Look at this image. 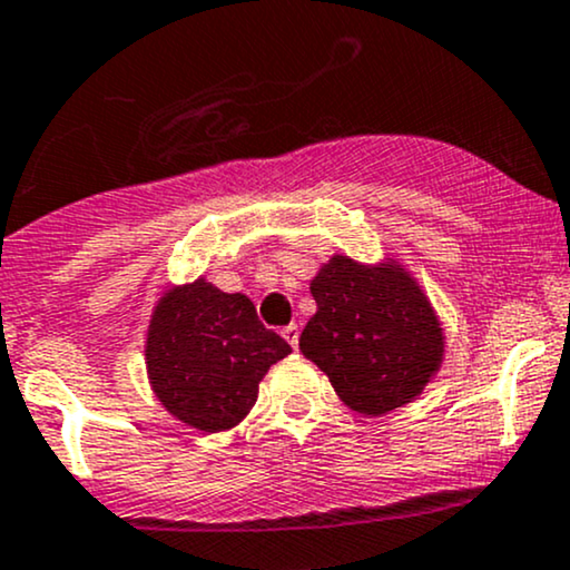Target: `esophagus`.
<instances>
[{
    "mask_svg": "<svg viewBox=\"0 0 570 570\" xmlns=\"http://www.w3.org/2000/svg\"><path fill=\"white\" fill-rule=\"evenodd\" d=\"M281 335H284V340L292 345V348H297L299 345V326L297 324L284 326V330H281Z\"/></svg>",
    "mask_w": 570,
    "mask_h": 570,
    "instance_id": "34e87169",
    "label": "esophagus"
}]
</instances>
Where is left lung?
<instances>
[{
    "label": "left lung",
    "mask_w": 570,
    "mask_h": 570,
    "mask_svg": "<svg viewBox=\"0 0 570 570\" xmlns=\"http://www.w3.org/2000/svg\"><path fill=\"white\" fill-rule=\"evenodd\" d=\"M316 313L299 351L351 410L383 415L421 396L444 358V332L404 265L335 254L311 281Z\"/></svg>",
    "instance_id": "obj_1"
}]
</instances>
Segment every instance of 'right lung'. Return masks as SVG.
<instances>
[{"instance_id":"add662e5","label":"right lung","mask_w":570,"mask_h":570,"mask_svg":"<svg viewBox=\"0 0 570 570\" xmlns=\"http://www.w3.org/2000/svg\"><path fill=\"white\" fill-rule=\"evenodd\" d=\"M289 353L246 294H227L206 278L163 292L144 345L158 402L208 434L238 426L257 402L259 381Z\"/></svg>"}]
</instances>
